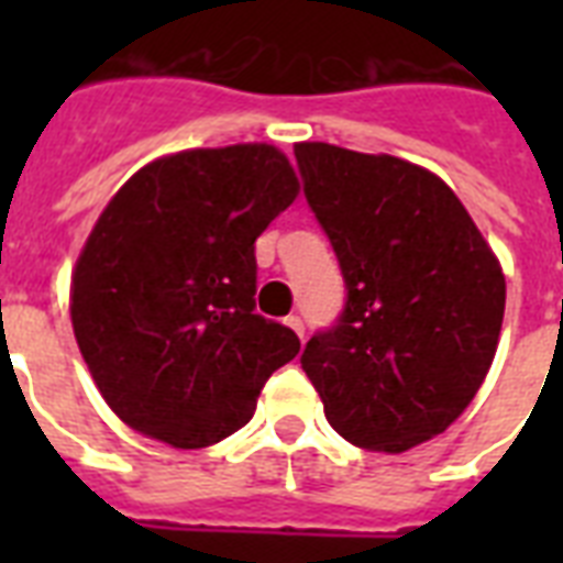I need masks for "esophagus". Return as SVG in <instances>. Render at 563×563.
<instances>
[{
    "mask_svg": "<svg viewBox=\"0 0 563 563\" xmlns=\"http://www.w3.org/2000/svg\"><path fill=\"white\" fill-rule=\"evenodd\" d=\"M286 324H289L291 330H295V333L300 335V342H303V333H307V324H303V318H300V316H289V318H286Z\"/></svg>",
    "mask_w": 563,
    "mask_h": 563,
    "instance_id": "esophagus-1",
    "label": "esophagus"
}]
</instances>
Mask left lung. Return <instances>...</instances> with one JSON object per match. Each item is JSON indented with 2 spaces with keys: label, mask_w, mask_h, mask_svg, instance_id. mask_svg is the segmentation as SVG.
<instances>
[{
  "label": "left lung",
  "mask_w": 563,
  "mask_h": 563,
  "mask_svg": "<svg viewBox=\"0 0 563 563\" xmlns=\"http://www.w3.org/2000/svg\"><path fill=\"white\" fill-rule=\"evenodd\" d=\"M295 157L347 289L300 368L344 441L411 450L479 391L506 312L503 268L432 172L327 143H298Z\"/></svg>",
  "instance_id": "obj_1"
}]
</instances>
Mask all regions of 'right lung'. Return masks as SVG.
<instances>
[{
  "mask_svg": "<svg viewBox=\"0 0 563 563\" xmlns=\"http://www.w3.org/2000/svg\"><path fill=\"white\" fill-rule=\"evenodd\" d=\"M295 195L286 154L247 143L161 157L104 207L75 263L69 312L128 427L180 450L216 444L298 356V335L254 309V242Z\"/></svg>",
  "mask_w": 563,
  "mask_h": 563,
  "instance_id": "1",
  "label": "right lung"
}]
</instances>
